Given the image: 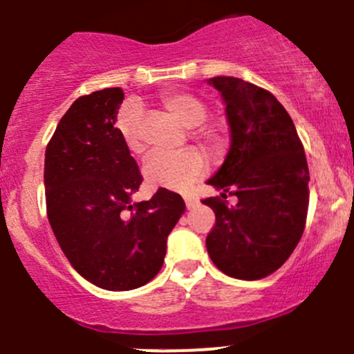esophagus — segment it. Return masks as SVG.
I'll list each match as a JSON object with an SVG mask.
<instances>
[{
    "label": "esophagus",
    "mask_w": 354,
    "mask_h": 354,
    "mask_svg": "<svg viewBox=\"0 0 354 354\" xmlns=\"http://www.w3.org/2000/svg\"><path fill=\"white\" fill-rule=\"evenodd\" d=\"M184 201H185V206H187L189 209L194 208V206L198 205V199H196L192 194H184Z\"/></svg>",
    "instance_id": "34e87169"
}]
</instances>
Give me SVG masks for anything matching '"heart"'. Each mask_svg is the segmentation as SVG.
Instances as JSON below:
<instances>
[{
    "mask_svg": "<svg viewBox=\"0 0 354 354\" xmlns=\"http://www.w3.org/2000/svg\"><path fill=\"white\" fill-rule=\"evenodd\" d=\"M162 106L169 115L187 129H194L205 122L208 108L199 97L187 93H165L162 96ZM141 111L136 104H125L117 117V132L129 151L141 153L145 149L141 138ZM199 138L206 142L213 141L209 131L199 132ZM206 162L196 149L167 155V153H151L142 165L146 182L153 187L185 189L196 178L205 174Z\"/></svg>",
    "mask_w": 354,
    "mask_h": 354,
    "instance_id": "heart-1",
    "label": "heart"
}]
</instances>
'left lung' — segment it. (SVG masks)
Returning <instances> with one entry per match:
<instances>
[{
  "label": "left lung",
  "instance_id": "1",
  "mask_svg": "<svg viewBox=\"0 0 354 354\" xmlns=\"http://www.w3.org/2000/svg\"><path fill=\"white\" fill-rule=\"evenodd\" d=\"M225 103L230 148L206 184L238 198L203 199L215 212L206 250L220 272L258 281L286 263L303 236L310 172L292 118L268 91L237 77L208 79Z\"/></svg>",
  "mask_w": 354,
  "mask_h": 354
}]
</instances>
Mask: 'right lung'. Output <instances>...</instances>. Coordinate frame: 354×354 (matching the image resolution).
<instances>
[{
  "label": "right lung",
  "instance_id": "add662e5",
  "mask_svg": "<svg viewBox=\"0 0 354 354\" xmlns=\"http://www.w3.org/2000/svg\"><path fill=\"white\" fill-rule=\"evenodd\" d=\"M122 101L120 87L73 101L44 158L48 220L59 248L77 274L108 291L141 288L158 274L185 209L165 187L132 203L142 177L115 127Z\"/></svg>",
  "mask_w": 354,
  "mask_h": 354
}]
</instances>
